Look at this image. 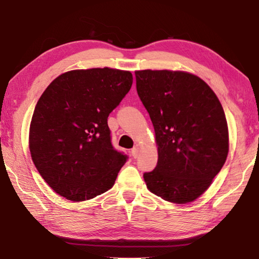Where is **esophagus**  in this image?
I'll list each match as a JSON object with an SVG mask.
<instances>
[{
	"label": "esophagus",
	"mask_w": 259,
	"mask_h": 259,
	"mask_svg": "<svg viewBox=\"0 0 259 259\" xmlns=\"http://www.w3.org/2000/svg\"><path fill=\"white\" fill-rule=\"evenodd\" d=\"M138 152H139V150H138V148L137 147H135L134 149H131V156H133V158H137L138 157Z\"/></svg>",
	"instance_id": "esophagus-1"
}]
</instances>
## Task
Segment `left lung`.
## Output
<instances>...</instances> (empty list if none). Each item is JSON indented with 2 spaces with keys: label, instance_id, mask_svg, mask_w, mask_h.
Wrapping results in <instances>:
<instances>
[{
  "label": "left lung",
  "instance_id": "8db88e82",
  "mask_svg": "<svg viewBox=\"0 0 259 259\" xmlns=\"http://www.w3.org/2000/svg\"><path fill=\"white\" fill-rule=\"evenodd\" d=\"M135 73L158 145L157 166L144 174L147 187L163 200L194 201L208 189L228 155L222 104L194 74L168 70Z\"/></svg>",
  "mask_w": 259,
  "mask_h": 259
}]
</instances>
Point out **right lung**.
I'll list each match as a JSON object with an SVG mask.
<instances>
[{
    "mask_svg": "<svg viewBox=\"0 0 259 259\" xmlns=\"http://www.w3.org/2000/svg\"><path fill=\"white\" fill-rule=\"evenodd\" d=\"M133 85L129 71H69L53 80L35 106L30 151L51 188L72 201L113 186L128 156L114 149L108 117Z\"/></svg>",
    "mask_w": 259,
    "mask_h": 259,
    "instance_id": "add662e5",
    "label": "right lung"
}]
</instances>
